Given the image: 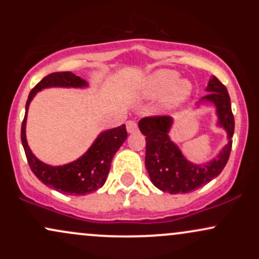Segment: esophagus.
<instances>
[{
  "label": "esophagus",
  "mask_w": 259,
  "mask_h": 259,
  "mask_svg": "<svg viewBox=\"0 0 259 259\" xmlns=\"http://www.w3.org/2000/svg\"><path fill=\"white\" fill-rule=\"evenodd\" d=\"M126 130L129 134H134L138 132V124H136V121L134 120H127L126 121Z\"/></svg>",
  "instance_id": "34e87169"
}]
</instances>
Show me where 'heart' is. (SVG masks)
Listing matches in <instances>:
<instances>
[{
  "mask_svg": "<svg viewBox=\"0 0 259 259\" xmlns=\"http://www.w3.org/2000/svg\"><path fill=\"white\" fill-rule=\"evenodd\" d=\"M142 91L147 97H160V108H177L190 100L194 85L190 80L179 78L171 69H158L147 76L142 84Z\"/></svg>",
  "mask_w": 259,
  "mask_h": 259,
  "instance_id": "b5f03b06",
  "label": "heart"
}]
</instances>
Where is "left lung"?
Masks as SVG:
<instances>
[{
  "mask_svg": "<svg viewBox=\"0 0 259 259\" xmlns=\"http://www.w3.org/2000/svg\"><path fill=\"white\" fill-rule=\"evenodd\" d=\"M206 91L208 94L198 101L196 107L212 103L218 117L217 125L223 127L228 136V144L209 162L196 164L184 156L178 145L169 138L174 123L169 115L146 117L139 121L140 132L146 136L145 165L152 184L162 191L169 194L191 192L218 177L227 165L235 127L230 97L227 88L214 75L210 76Z\"/></svg>",
  "mask_w": 259,
  "mask_h": 259,
  "instance_id": "left-lung-1",
  "label": "left lung"
}]
</instances>
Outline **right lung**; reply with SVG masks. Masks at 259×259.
I'll return each mask as SVG.
<instances>
[{
	"label": "right lung",
	"mask_w": 259,
	"mask_h": 259,
	"mask_svg": "<svg viewBox=\"0 0 259 259\" xmlns=\"http://www.w3.org/2000/svg\"><path fill=\"white\" fill-rule=\"evenodd\" d=\"M89 82L72 72L52 73L45 76L29 94L25 105V117L22 124V144L32 173L45 185L67 195H88L96 191L106 183L115 152L127 138L125 125L105 130L97 136L86 152L74 162L63 165H50L35 157L26 141L25 127L28 109L38 91L49 88H88Z\"/></svg>",
	"instance_id": "right-lung-1"
}]
</instances>
